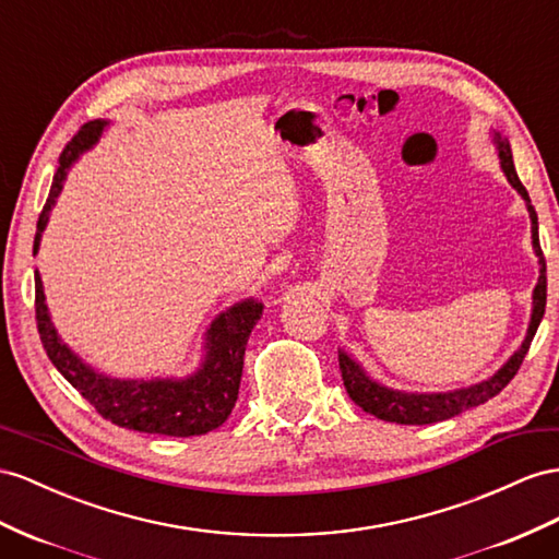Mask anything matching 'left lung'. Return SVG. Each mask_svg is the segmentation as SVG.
I'll return each instance as SVG.
<instances>
[{
	"instance_id": "left-lung-1",
	"label": "left lung",
	"mask_w": 559,
	"mask_h": 559,
	"mask_svg": "<svg viewBox=\"0 0 559 559\" xmlns=\"http://www.w3.org/2000/svg\"><path fill=\"white\" fill-rule=\"evenodd\" d=\"M491 143L496 146L500 169H503V175L508 177L512 189L522 195V200L526 203L528 219H532V248L538 257V283L532 293V319H528L526 335L522 340V345L518 347V352H514L491 378L469 384V388H457L449 392H404V390L388 388V384L370 378L368 370L356 361L352 354L340 349V370H342V380H345L349 399L356 406H361L366 413H370V416H376L384 423L432 425V423L461 416V413L489 402V399H493L500 390H503L506 384L514 378V373L520 370L524 356L528 352V345H532V340L538 331L543 313H546L548 281H546V260H543L540 242H538L536 210L518 177V169H514L510 141L500 132L491 130Z\"/></svg>"
}]
</instances>
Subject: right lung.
<instances>
[{
	"instance_id": "right-lung-1",
	"label": "right lung",
	"mask_w": 559,
	"mask_h": 559,
	"mask_svg": "<svg viewBox=\"0 0 559 559\" xmlns=\"http://www.w3.org/2000/svg\"><path fill=\"white\" fill-rule=\"evenodd\" d=\"M108 124V120L87 122L63 148L47 205L39 214L33 254L39 250L41 234L49 224L56 198L63 191L68 169L82 153L96 146ZM35 311L41 345L51 364L106 420L136 432L195 437L212 432L231 416L240 388L242 356L254 323L262 319L264 305L248 297L217 313L205 331L200 366L183 378H112L80 359L56 331L39 271H35Z\"/></svg>"
}]
</instances>
